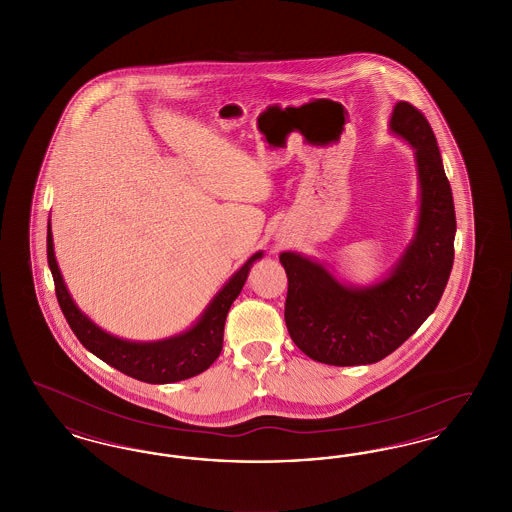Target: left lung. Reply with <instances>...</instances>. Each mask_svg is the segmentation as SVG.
<instances>
[{
	"label": "left lung",
	"instance_id": "obj_1",
	"mask_svg": "<svg viewBox=\"0 0 512 512\" xmlns=\"http://www.w3.org/2000/svg\"><path fill=\"white\" fill-rule=\"evenodd\" d=\"M391 130L416 151L422 197L416 238L390 278L353 290L318 263L280 255L288 274V332L324 365H370L388 357L434 313L453 268L457 219L434 130L407 101L395 105Z\"/></svg>",
	"mask_w": 512,
	"mask_h": 512
}]
</instances>
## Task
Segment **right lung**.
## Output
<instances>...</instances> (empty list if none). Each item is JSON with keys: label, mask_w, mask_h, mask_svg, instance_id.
Wrapping results in <instances>:
<instances>
[{"label": "right lung", "mask_w": 512, "mask_h": 512, "mask_svg": "<svg viewBox=\"0 0 512 512\" xmlns=\"http://www.w3.org/2000/svg\"><path fill=\"white\" fill-rule=\"evenodd\" d=\"M261 255H263L261 251L255 253L244 267L228 280V284L217 293V297L213 299L205 315L192 330L171 340L134 343V341L119 340L105 334L92 320H88L86 315L78 311L57 267V261L53 255L51 228L48 226V263L53 274V282H55V295L74 336L88 351H92L107 365L147 384L180 382V380L197 376L199 372L207 370L217 361L222 351L224 322L230 311V305L242 292L249 267Z\"/></svg>", "instance_id": "1"}]
</instances>
